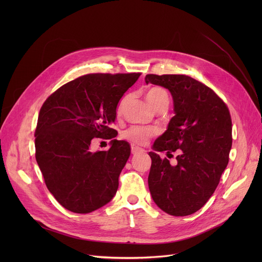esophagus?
Returning a JSON list of instances; mask_svg holds the SVG:
<instances>
[{
    "instance_id": "obj_1",
    "label": "esophagus",
    "mask_w": 262,
    "mask_h": 262,
    "mask_svg": "<svg viewBox=\"0 0 262 262\" xmlns=\"http://www.w3.org/2000/svg\"><path fill=\"white\" fill-rule=\"evenodd\" d=\"M144 150L141 149L140 147L136 146V145H132V154L133 155H138V154H143Z\"/></svg>"
}]
</instances>
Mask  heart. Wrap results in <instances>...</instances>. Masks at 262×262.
Masks as SVG:
<instances>
[{"instance_id":"b5f03b06","label":"heart","mask_w":262,"mask_h":262,"mask_svg":"<svg viewBox=\"0 0 262 262\" xmlns=\"http://www.w3.org/2000/svg\"><path fill=\"white\" fill-rule=\"evenodd\" d=\"M146 98L148 103L150 104V106L155 110L157 108L159 105L163 104V103H169V97L167 92L160 87H154L151 89H149L147 94H146ZM123 104V100L121 101L118 111H120L121 106ZM155 132L150 128L147 127H142V126H132L129 128H127L123 134V138H125L126 140L138 144V145H144L147 143V141L149 140L151 136H154Z\"/></svg>"}]
</instances>
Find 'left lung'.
<instances>
[{"mask_svg": "<svg viewBox=\"0 0 262 262\" xmlns=\"http://www.w3.org/2000/svg\"><path fill=\"white\" fill-rule=\"evenodd\" d=\"M145 82L170 91L175 114L149 152V191L168 214H192L211 197L228 165L232 146L229 110L210 88L184 74H147ZM177 148L175 166L157 155Z\"/></svg>", "mask_w": 262, "mask_h": 262, "instance_id": "obj_1", "label": "left lung"}]
</instances>
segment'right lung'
Segmentation results:
<instances>
[{
    "label": "right lung",
    "instance_id": "1",
    "mask_svg": "<svg viewBox=\"0 0 262 262\" xmlns=\"http://www.w3.org/2000/svg\"><path fill=\"white\" fill-rule=\"evenodd\" d=\"M140 76L86 74L60 87L41 106L35 157L49 191L64 208L89 213L115 196L130 145L116 140L111 125L120 98ZM95 137L111 140L107 152L91 150Z\"/></svg>",
    "mask_w": 262,
    "mask_h": 262
}]
</instances>
